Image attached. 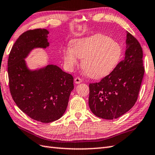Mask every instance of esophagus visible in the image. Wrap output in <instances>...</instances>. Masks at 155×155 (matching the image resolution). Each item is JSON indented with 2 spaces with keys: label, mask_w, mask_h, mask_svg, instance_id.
Instances as JSON below:
<instances>
[{
  "label": "esophagus",
  "mask_w": 155,
  "mask_h": 155,
  "mask_svg": "<svg viewBox=\"0 0 155 155\" xmlns=\"http://www.w3.org/2000/svg\"><path fill=\"white\" fill-rule=\"evenodd\" d=\"M82 82H83V80H82L79 77H76L74 78V83L76 84H80L81 83H82Z\"/></svg>",
  "instance_id": "1"
}]
</instances>
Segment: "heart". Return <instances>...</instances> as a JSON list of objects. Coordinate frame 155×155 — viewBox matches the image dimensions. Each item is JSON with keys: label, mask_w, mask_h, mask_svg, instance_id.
Segmentation results:
<instances>
[{"label": "heart", "mask_w": 155, "mask_h": 155, "mask_svg": "<svg viewBox=\"0 0 155 155\" xmlns=\"http://www.w3.org/2000/svg\"><path fill=\"white\" fill-rule=\"evenodd\" d=\"M123 47L120 43L107 35L97 34L75 39L71 47L63 51L66 68L72 71L82 59L81 67L88 76L102 78L113 72L123 57Z\"/></svg>", "instance_id": "obj_1"}]
</instances>
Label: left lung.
I'll list each match as a JSON object with an SVG mask.
<instances>
[{
    "label": "left lung",
    "mask_w": 155,
    "mask_h": 155,
    "mask_svg": "<svg viewBox=\"0 0 155 155\" xmlns=\"http://www.w3.org/2000/svg\"><path fill=\"white\" fill-rule=\"evenodd\" d=\"M143 57L139 42L127 31L124 60L99 83L89 84L88 104L94 115L113 120L134 106L144 72Z\"/></svg>",
    "instance_id": "8db88e82"
}]
</instances>
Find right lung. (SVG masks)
<instances>
[{"label": "right lung", "instance_id": "obj_1", "mask_svg": "<svg viewBox=\"0 0 155 155\" xmlns=\"http://www.w3.org/2000/svg\"><path fill=\"white\" fill-rule=\"evenodd\" d=\"M47 29L22 33L10 52L9 88L17 107L32 119L48 123L59 119L67 109L73 90V77L58 66L48 64L31 69L25 61L36 48L49 47Z\"/></svg>", "mask_w": 155, "mask_h": 155}]
</instances>
